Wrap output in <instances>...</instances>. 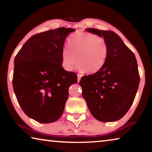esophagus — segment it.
<instances>
[{
	"label": "esophagus",
	"instance_id": "1",
	"mask_svg": "<svg viewBox=\"0 0 152 152\" xmlns=\"http://www.w3.org/2000/svg\"><path fill=\"white\" fill-rule=\"evenodd\" d=\"M78 82H80V79H81V77H82V75H80V74H78Z\"/></svg>",
	"mask_w": 152,
	"mask_h": 152
}]
</instances>
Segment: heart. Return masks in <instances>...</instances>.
<instances>
[{
	"label": "heart",
	"instance_id": "1",
	"mask_svg": "<svg viewBox=\"0 0 152 152\" xmlns=\"http://www.w3.org/2000/svg\"><path fill=\"white\" fill-rule=\"evenodd\" d=\"M68 48L61 51V62L66 70L70 71L77 64L78 68L87 74L99 72L106 63L109 47L104 38L93 33L78 32L68 42Z\"/></svg>",
	"mask_w": 152,
	"mask_h": 152
}]
</instances>
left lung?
<instances>
[{"label": "left lung", "mask_w": 152, "mask_h": 152, "mask_svg": "<svg viewBox=\"0 0 152 152\" xmlns=\"http://www.w3.org/2000/svg\"><path fill=\"white\" fill-rule=\"evenodd\" d=\"M86 30L104 37L109 54L99 72L81 78L82 96L95 119L115 121L124 117L135 99L140 81L137 60L117 33L93 28Z\"/></svg>", "instance_id": "8db88e82"}]
</instances>
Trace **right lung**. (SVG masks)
<instances>
[{"mask_svg":"<svg viewBox=\"0 0 152 152\" xmlns=\"http://www.w3.org/2000/svg\"><path fill=\"white\" fill-rule=\"evenodd\" d=\"M74 31L60 27L33 35L15 58V96L25 115L36 121H57L63 114L69 87L78 82L76 74L64 70L61 62L64 42Z\"/></svg>","mask_w":152,"mask_h":152,"instance_id":"1","label":"right lung"}]
</instances>
